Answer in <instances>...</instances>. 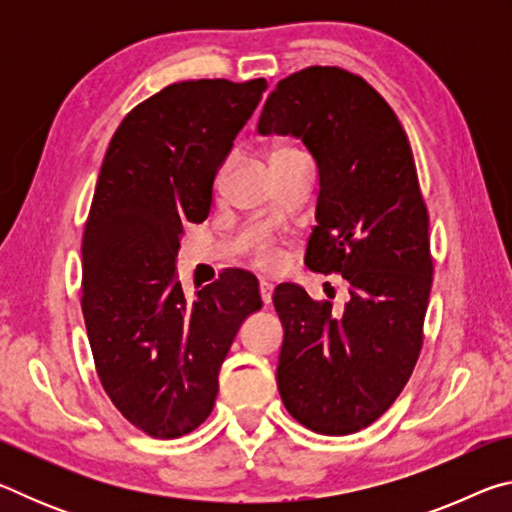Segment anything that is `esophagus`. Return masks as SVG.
I'll use <instances>...</instances> for the list:
<instances>
[{"label": "esophagus", "mask_w": 512, "mask_h": 512, "mask_svg": "<svg viewBox=\"0 0 512 512\" xmlns=\"http://www.w3.org/2000/svg\"><path fill=\"white\" fill-rule=\"evenodd\" d=\"M259 296H262L264 305H268V302L273 300V284H271V282H262V284H259Z\"/></svg>", "instance_id": "34e87169"}]
</instances>
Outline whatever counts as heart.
I'll list each match as a JSON object with an SVG mask.
<instances>
[{
    "instance_id": "heart-1",
    "label": "heart",
    "mask_w": 512,
    "mask_h": 512,
    "mask_svg": "<svg viewBox=\"0 0 512 512\" xmlns=\"http://www.w3.org/2000/svg\"><path fill=\"white\" fill-rule=\"evenodd\" d=\"M293 153H300L298 149H291V146H277V149L271 151V162L273 160H280V158H287V155ZM280 250H277L271 241H264V244H259L253 250V262L257 268H262V271H275L277 266H280Z\"/></svg>"
}]
</instances>
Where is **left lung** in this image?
I'll list each match as a JSON object with an SVG mask.
<instances>
[{"instance_id": "obj_1", "label": "left lung", "mask_w": 512, "mask_h": 512, "mask_svg": "<svg viewBox=\"0 0 512 512\" xmlns=\"http://www.w3.org/2000/svg\"><path fill=\"white\" fill-rule=\"evenodd\" d=\"M257 131L296 135L316 158L318 225L305 264L350 284L343 311L296 284L275 289L277 388L307 429L348 436L391 409L424 341L433 257L409 137L366 79L329 65L277 83Z\"/></svg>"}]
</instances>
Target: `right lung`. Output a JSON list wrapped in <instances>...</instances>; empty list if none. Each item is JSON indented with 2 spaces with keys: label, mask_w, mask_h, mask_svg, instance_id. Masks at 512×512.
<instances>
[{
  "label": "right lung",
  "mask_w": 512,
  "mask_h": 512,
  "mask_svg": "<svg viewBox=\"0 0 512 512\" xmlns=\"http://www.w3.org/2000/svg\"><path fill=\"white\" fill-rule=\"evenodd\" d=\"M266 88L171 83L121 119L101 164L83 232V318L103 391L151 438L201 427L239 325L262 307L241 268L185 298L173 262L183 225L210 214L216 171Z\"/></svg>",
  "instance_id": "right-lung-1"
}]
</instances>
